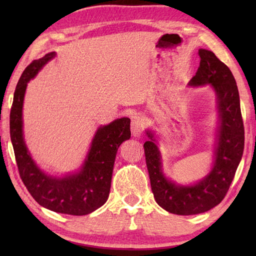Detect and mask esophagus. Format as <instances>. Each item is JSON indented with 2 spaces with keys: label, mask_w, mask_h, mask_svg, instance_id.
<instances>
[{
  "label": "esophagus",
  "mask_w": 256,
  "mask_h": 256,
  "mask_svg": "<svg viewBox=\"0 0 256 256\" xmlns=\"http://www.w3.org/2000/svg\"><path fill=\"white\" fill-rule=\"evenodd\" d=\"M145 125L144 116L142 113H135L131 118V132L133 136H140L143 133Z\"/></svg>",
  "instance_id": "1"
}]
</instances>
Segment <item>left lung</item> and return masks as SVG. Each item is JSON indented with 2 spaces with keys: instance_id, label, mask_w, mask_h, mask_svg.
I'll return each mask as SVG.
<instances>
[{
  "instance_id": "1",
  "label": "left lung",
  "mask_w": 256,
  "mask_h": 256,
  "mask_svg": "<svg viewBox=\"0 0 256 256\" xmlns=\"http://www.w3.org/2000/svg\"><path fill=\"white\" fill-rule=\"evenodd\" d=\"M200 64L190 86L210 84L218 96L220 131L214 164L210 174L194 186H179L167 180L162 172L160 155L153 135L144 144L146 166L156 202L170 214L190 216L219 204L230 188L244 150V125L240 96L231 70L214 52L199 50Z\"/></svg>"
}]
</instances>
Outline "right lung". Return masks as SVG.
<instances>
[{
    "label": "right lung",
    "instance_id": "add662e5",
    "mask_svg": "<svg viewBox=\"0 0 256 256\" xmlns=\"http://www.w3.org/2000/svg\"><path fill=\"white\" fill-rule=\"evenodd\" d=\"M55 56L50 52L32 62L22 74L14 92L10 114V134L20 177L25 187L40 206L59 214L84 216L100 208L108 200L112 172L118 146L131 138L130 118H118L98 130L92 140L82 170L64 178H54L40 172L23 140L22 108L27 82L34 78L48 60Z\"/></svg>",
    "mask_w": 256,
    "mask_h": 256
}]
</instances>
